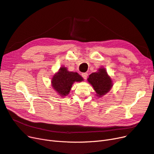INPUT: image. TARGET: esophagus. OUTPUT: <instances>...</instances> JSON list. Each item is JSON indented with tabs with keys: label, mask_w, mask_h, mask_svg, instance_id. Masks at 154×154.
I'll return each instance as SVG.
<instances>
[{
	"label": "esophagus",
	"mask_w": 154,
	"mask_h": 154,
	"mask_svg": "<svg viewBox=\"0 0 154 154\" xmlns=\"http://www.w3.org/2000/svg\"><path fill=\"white\" fill-rule=\"evenodd\" d=\"M82 76L84 79H86L88 76V74L87 73H82Z\"/></svg>",
	"instance_id": "34e87169"
}]
</instances>
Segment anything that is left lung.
<instances>
[{"instance_id":"obj_1","label":"left lung","mask_w":154,"mask_h":154,"mask_svg":"<svg viewBox=\"0 0 154 154\" xmlns=\"http://www.w3.org/2000/svg\"><path fill=\"white\" fill-rule=\"evenodd\" d=\"M88 81L91 84L98 97L105 95L112 86L111 78L108 75L104 68H100L97 72L90 74L88 78Z\"/></svg>"}]
</instances>
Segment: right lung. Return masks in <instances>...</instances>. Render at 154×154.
<instances>
[{
	"label": "right lung",
	"instance_id": "obj_1",
	"mask_svg": "<svg viewBox=\"0 0 154 154\" xmlns=\"http://www.w3.org/2000/svg\"><path fill=\"white\" fill-rule=\"evenodd\" d=\"M83 78L77 72H69L67 68L62 66L52 78V86L62 97L68 95L72 84L75 82H81Z\"/></svg>",
	"mask_w": 154,
	"mask_h": 154
}]
</instances>
